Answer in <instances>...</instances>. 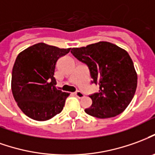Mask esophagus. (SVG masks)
Listing matches in <instances>:
<instances>
[{
    "instance_id": "34e87169",
    "label": "esophagus",
    "mask_w": 155,
    "mask_h": 155,
    "mask_svg": "<svg viewBox=\"0 0 155 155\" xmlns=\"http://www.w3.org/2000/svg\"><path fill=\"white\" fill-rule=\"evenodd\" d=\"M74 95L77 96L78 98H82V97H84V96H85V95H84L83 93L81 92V91H76V92L74 93Z\"/></svg>"
}]
</instances>
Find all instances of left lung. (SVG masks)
Masks as SVG:
<instances>
[{"label":"left lung","mask_w":155,"mask_h":155,"mask_svg":"<svg viewBox=\"0 0 155 155\" xmlns=\"http://www.w3.org/2000/svg\"><path fill=\"white\" fill-rule=\"evenodd\" d=\"M74 57L88 66L92 83L99 91L91 95V107L85 111L97 118H110L122 113L134 98L138 75L128 53L109 42L73 48Z\"/></svg>","instance_id":"1"}]
</instances>
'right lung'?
<instances>
[{
  "label": "right lung",
  "mask_w": 155,
  "mask_h": 155,
  "mask_svg": "<svg viewBox=\"0 0 155 155\" xmlns=\"http://www.w3.org/2000/svg\"><path fill=\"white\" fill-rule=\"evenodd\" d=\"M70 51L44 43L36 44L17 55L12 69V91L25 115L47 121L59 114L70 93L56 88L57 60Z\"/></svg>",
  "instance_id": "right-lung-1"
}]
</instances>
